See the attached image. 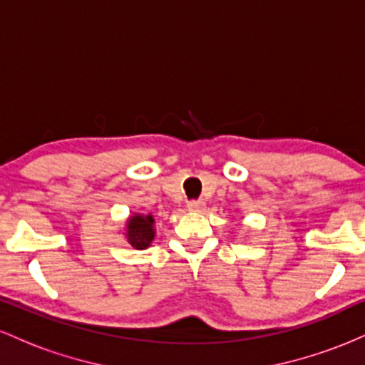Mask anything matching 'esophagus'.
Returning <instances> with one entry per match:
<instances>
[{"instance_id":"esophagus-1","label":"esophagus","mask_w":365,"mask_h":365,"mask_svg":"<svg viewBox=\"0 0 365 365\" xmlns=\"http://www.w3.org/2000/svg\"><path fill=\"white\" fill-rule=\"evenodd\" d=\"M187 207L188 211L192 212H200L204 207H206V202H204V200H192V202L187 204Z\"/></svg>"}]
</instances>
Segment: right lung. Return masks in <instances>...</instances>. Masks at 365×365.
I'll return each mask as SVG.
<instances>
[{"mask_svg": "<svg viewBox=\"0 0 365 365\" xmlns=\"http://www.w3.org/2000/svg\"><path fill=\"white\" fill-rule=\"evenodd\" d=\"M153 215H140V212H133L132 216L127 217L123 228V237L135 250H144L153 244L154 237H156V226H154Z\"/></svg>", "mask_w": 365, "mask_h": 365, "instance_id": "obj_1", "label": "right lung"}]
</instances>
